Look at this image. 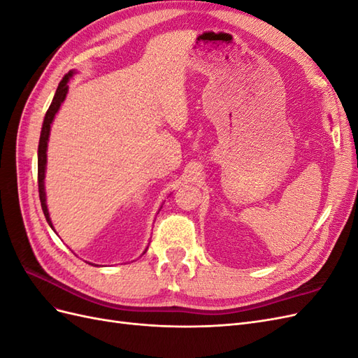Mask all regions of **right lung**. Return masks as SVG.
<instances>
[{"label":"right lung","mask_w":358,"mask_h":358,"mask_svg":"<svg viewBox=\"0 0 358 358\" xmlns=\"http://www.w3.org/2000/svg\"><path fill=\"white\" fill-rule=\"evenodd\" d=\"M74 74V71H69V74H66L62 78V80L58 85V90L55 92V96L49 106V109L46 112L45 121H43V127H41V134H40V142H38V196H40V203H41V209L43 213L46 216V221L50 225V229L53 230V225L50 221L49 216V210H48V204H46V192H45V171H46V158H48V140H49V134H50V124L53 122V117H55L57 112L59 110V107L62 104V101L66 100L67 92H69V80L71 76Z\"/></svg>","instance_id":"right-lung-1"}]
</instances>
